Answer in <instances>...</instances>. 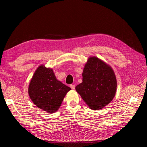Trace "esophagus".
<instances>
[{"mask_svg":"<svg viewBox=\"0 0 147 147\" xmlns=\"http://www.w3.org/2000/svg\"><path fill=\"white\" fill-rule=\"evenodd\" d=\"M70 87L72 88V90H75V86L74 85V84H70Z\"/></svg>","mask_w":147,"mask_h":147,"instance_id":"34e87169","label":"esophagus"}]
</instances>
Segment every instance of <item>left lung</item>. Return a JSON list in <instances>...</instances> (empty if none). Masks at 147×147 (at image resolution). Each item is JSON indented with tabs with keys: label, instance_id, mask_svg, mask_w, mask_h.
I'll return each mask as SVG.
<instances>
[{
	"label": "left lung",
	"instance_id": "obj_1",
	"mask_svg": "<svg viewBox=\"0 0 147 147\" xmlns=\"http://www.w3.org/2000/svg\"><path fill=\"white\" fill-rule=\"evenodd\" d=\"M82 83L75 90L92 110L107 105L116 94L117 82L110 65L96 56H90L84 65Z\"/></svg>",
	"mask_w": 147,
	"mask_h": 147
}]
</instances>
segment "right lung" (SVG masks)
Segmentation results:
<instances>
[{"label": "right lung", "mask_w": 147, "mask_h": 147, "mask_svg": "<svg viewBox=\"0 0 147 147\" xmlns=\"http://www.w3.org/2000/svg\"><path fill=\"white\" fill-rule=\"evenodd\" d=\"M71 88L58 80L52 69L44 64L38 67L29 84L30 98L37 107L48 113L56 112Z\"/></svg>", "instance_id": "add662e5"}]
</instances>
